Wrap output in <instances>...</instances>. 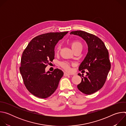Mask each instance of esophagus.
I'll return each instance as SVG.
<instances>
[{"label":"esophagus","mask_w":126,"mask_h":126,"mask_svg":"<svg viewBox=\"0 0 126 126\" xmlns=\"http://www.w3.org/2000/svg\"><path fill=\"white\" fill-rule=\"evenodd\" d=\"M71 75V74H69V73H66V72H64V75L65 76H70Z\"/></svg>","instance_id":"34e87169"}]
</instances>
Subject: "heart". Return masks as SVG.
<instances>
[{
  "label": "heart",
  "instance_id": "1",
  "mask_svg": "<svg viewBox=\"0 0 126 126\" xmlns=\"http://www.w3.org/2000/svg\"><path fill=\"white\" fill-rule=\"evenodd\" d=\"M70 45H71L72 49V50L73 51L77 48L82 47V45L81 43L77 40L72 41L71 42ZM59 50H60V46H57V48H56L55 52L56 53H58L59 51ZM60 65L63 69H64L65 70H66L67 71H69L70 70V64L68 62H66V61L62 62L60 63Z\"/></svg>",
  "mask_w": 126,
  "mask_h": 126
}]
</instances>
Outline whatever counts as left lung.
Listing matches in <instances>:
<instances>
[{
	"mask_svg": "<svg viewBox=\"0 0 126 126\" xmlns=\"http://www.w3.org/2000/svg\"><path fill=\"white\" fill-rule=\"evenodd\" d=\"M70 34L82 37L88 45V53L79 66V70L87 69L81 82L77 85L79 90L86 95L93 94L102 88L111 69L109 52L104 42L96 36L86 32L77 30L72 31Z\"/></svg>",
	"mask_w": 126,
	"mask_h": 126,
	"instance_id": "8db88e82",
	"label": "left lung"
}]
</instances>
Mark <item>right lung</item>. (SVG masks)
<instances>
[{"label": "right lung", "mask_w": 126, "mask_h": 126, "mask_svg": "<svg viewBox=\"0 0 126 126\" xmlns=\"http://www.w3.org/2000/svg\"><path fill=\"white\" fill-rule=\"evenodd\" d=\"M68 31L43 34L31 40L22 53L20 72L28 90L35 96L45 99L57 89L64 73L58 68L45 71L54 59V49Z\"/></svg>", "instance_id": "obj_1"}]
</instances>
